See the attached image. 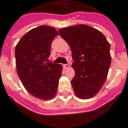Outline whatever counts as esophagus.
Returning <instances> with one entry per match:
<instances>
[{
    "mask_svg": "<svg viewBox=\"0 0 128 128\" xmlns=\"http://www.w3.org/2000/svg\"><path fill=\"white\" fill-rule=\"evenodd\" d=\"M63 67L65 69H67L69 68V65L68 64H65V65H63Z\"/></svg>",
    "mask_w": 128,
    "mask_h": 128,
    "instance_id": "esophagus-1",
    "label": "esophagus"
}]
</instances>
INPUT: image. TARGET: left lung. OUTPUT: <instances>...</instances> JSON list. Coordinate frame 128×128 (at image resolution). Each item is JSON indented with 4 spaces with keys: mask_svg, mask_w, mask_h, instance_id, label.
Wrapping results in <instances>:
<instances>
[{
    "mask_svg": "<svg viewBox=\"0 0 128 128\" xmlns=\"http://www.w3.org/2000/svg\"><path fill=\"white\" fill-rule=\"evenodd\" d=\"M72 51L75 76L71 81L76 96L81 99L93 98L106 81L111 64L110 46L98 29L84 24L59 30Z\"/></svg>",
    "mask_w": 128,
    "mask_h": 128,
    "instance_id": "8db88e82",
    "label": "left lung"
}]
</instances>
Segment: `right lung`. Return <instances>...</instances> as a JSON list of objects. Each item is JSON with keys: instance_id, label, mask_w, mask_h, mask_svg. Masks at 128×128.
I'll list each match as a JSON object with an SVG mask.
<instances>
[{"instance_id": "add662e5", "label": "right lung", "mask_w": 128, "mask_h": 128, "mask_svg": "<svg viewBox=\"0 0 128 128\" xmlns=\"http://www.w3.org/2000/svg\"><path fill=\"white\" fill-rule=\"evenodd\" d=\"M57 30L40 26L28 31L15 48L17 74L26 90L36 98L47 100L56 96L63 66L48 63L51 43Z\"/></svg>"}]
</instances>
